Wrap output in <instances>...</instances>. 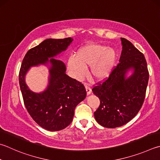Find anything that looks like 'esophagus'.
Returning a JSON list of instances; mask_svg holds the SVG:
<instances>
[{
    "mask_svg": "<svg viewBox=\"0 0 160 160\" xmlns=\"http://www.w3.org/2000/svg\"><path fill=\"white\" fill-rule=\"evenodd\" d=\"M85 89H86V92H87V94L89 95L92 93V89L89 88V86H85Z\"/></svg>",
    "mask_w": 160,
    "mask_h": 160,
    "instance_id": "1",
    "label": "esophagus"
}]
</instances>
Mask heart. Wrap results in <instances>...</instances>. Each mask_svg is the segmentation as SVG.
<instances>
[{
	"instance_id": "obj_1",
	"label": "heart",
	"mask_w": 160,
	"mask_h": 160,
	"mask_svg": "<svg viewBox=\"0 0 160 160\" xmlns=\"http://www.w3.org/2000/svg\"><path fill=\"white\" fill-rule=\"evenodd\" d=\"M117 60L114 49L105 45L90 43L78 49L75 57L68 60V67L76 80L85 77V68H89V75L97 82L105 80L111 73Z\"/></svg>"
}]
</instances>
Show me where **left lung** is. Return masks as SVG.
Returning <instances> with one entry per match:
<instances>
[{"mask_svg":"<svg viewBox=\"0 0 160 160\" xmlns=\"http://www.w3.org/2000/svg\"><path fill=\"white\" fill-rule=\"evenodd\" d=\"M121 41L120 63L108 79L92 89L100 99L94 118L107 128L121 127L135 117L143 103L148 83L149 72L144 55L129 40L121 38ZM130 70L132 72L128 77Z\"/></svg>","mask_w":160,"mask_h":160,"instance_id":"obj_1","label":"left lung"}]
</instances>
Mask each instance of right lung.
<instances>
[{
  "label": "right lung",
  "instance_id": "right-lung-1",
  "mask_svg": "<svg viewBox=\"0 0 160 160\" xmlns=\"http://www.w3.org/2000/svg\"><path fill=\"white\" fill-rule=\"evenodd\" d=\"M73 39L48 38L26 54L20 68L19 81L24 105L33 120L46 130L55 132L71 123L75 107L85 99L82 84L68 76L62 61L55 59L66 50ZM45 65L49 68L48 85L44 91L35 92L25 83L31 67Z\"/></svg>",
  "mask_w": 160,
  "mask_h": 160
}]
</instances>
